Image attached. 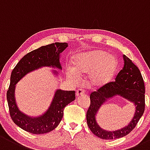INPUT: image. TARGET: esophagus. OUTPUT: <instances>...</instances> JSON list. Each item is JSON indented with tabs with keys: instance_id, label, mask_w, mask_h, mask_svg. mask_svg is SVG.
<instances>
[{
	"instance_id": "obj_1",
	"label": "esophagus",
	"mask_w": 150,
	"mask_h": 150,
	"mask_svg": "<svg viewBox=\"0 0 150 150\" xmlns=\"http://www.w3.org/2000/svg\"><path fill=\"white\" fill-rule=\"evenodd\" d=\"M84 93H85L84 90L82 89V88H79V89L77 90V91H76V96L77 97H78V96L83 95Z\"/></svg>"
}]
</instances>
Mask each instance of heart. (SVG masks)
Listing matches in <instances>:
<instances>
[{
    "mask_svg": "<svg viewBox=\"0 0 150 150\" xmlns=\"http://www.w3.org/2000/svg\"><path fill=\"white\" fill-rule=\"evenodd\" d=\"M73 69L69 67L67 75L76 82L78 76L89 75L93 86L101 87L109 83L118 68V61L113 55L107 54L102 50L78 53L73 57Z\"/></svg>",
    "mask_w": 150,
    "mask_h": 150,
    "instance_id": "heart-1",
    "label": "heart"
}]
</instances>
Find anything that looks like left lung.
Wrapping results in <instances>:
<instances>
[{"mask_svg":"<svg viewBox=\"0 0 150 150\" xmlns=\"http://www.w3.org/2000/svg\"><path fill=\"white\" fill-rule=\"evenodd\" d=\"M124 65L118 73L114 82H110L91 93V105L86 113L88 126L98 137L103 139H113L129 134L137 124L143 115L145 107V88L144 80L138 67L126 55L123 56ZM116 95H120L135 105L133 119L127 126L116 131H107L100 127L96 121L99 108L106 101Z\"/></svg>","mask_w":150,"mask_h":150,"instance_id":"8db88e82","label":"left lung"}]
</instances>
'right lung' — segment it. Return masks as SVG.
Listing matches in <instances>:
<instances>
[{
  "label": "right lung",
  "instance_id": "1",
  "mask_svg": "<svg viewBox=\"0 0 150 150\" xmlns=\"http://www.w3.org/2000/svg\"><path fill=\"white\" fill-rule=\"evenodd\" d=\"M68 47L67 43L55 42L39 47L28 53L18 62L13 70L7 91V100L10 116L18 127L35 134H45L54 129L63 117L64 107L75 99L74 91L57 90L47 111L37 117H31L21 112L15 99L16 84L26 74L42 67H52L62 70L59 62L60 54ZM53 73L57 75L56 70Z\"/></svg>",
  "mask_w": 150,
  "mask_h": 150
}]
</instances>
